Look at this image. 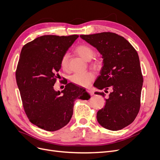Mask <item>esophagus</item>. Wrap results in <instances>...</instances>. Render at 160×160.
<instances>
[{
  "label": "esophagus",
  "mask_w": 160,
  "mask_h": 160,
  "mask_svg": "<svg viewBox=\"0 0 160 160\" xmlns=\"http://www.w3.org/2000/svg\"><path fill=\"white\" fill-rule=\"evenodd\" d=\"M86 91H87L88 93H89L90 94V95H93V94H94L93 92L91 89H87Z\"/></svg>",
  "instance_id": "34e87169"
}]
</instances>
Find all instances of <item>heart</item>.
I'll list each match as a JSON object with an SVG mask.
<instances>
[{"mask_svg": "<svg viewBox=\"0 0 160 160\" xmlns=\"http://www.w3.org/2000/svg\"><path fill=\"white\" fill-rule=\"evenodd\" d=\"M75 52L78 55L82 58H83L86 61H90L95 55V52L93 49L89 45L86 44H82L78 45L75 49ZM69 56L68 54H65L62 56L61 61V66L63 70L68 71L69 64H68ZM94 67L99 66V63L95 62L93 64ZM93 78V75L89 72H78L71 76V81L73 83L83 87H86L90 84Z\"/></svg>", "mask_w": 160, "mask_h": 160, "instance_id": "heart-1", "label": "heart"}]
</instances>
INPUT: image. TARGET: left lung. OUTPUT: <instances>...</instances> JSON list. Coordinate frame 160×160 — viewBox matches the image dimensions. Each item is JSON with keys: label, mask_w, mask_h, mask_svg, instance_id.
<instances>
[{"label": "left lung", "mask_w": 160, "mask_h": 160, "mask_svg": "<svg viewBox=\"0 0 160 160\" xmlns=\"http://www.w3.org/2000/svg\"><path fill=\"white\" fill-rule=\"evenodd\" d=\"M80 37L102 55L103 67L93 86L105 92L109 88L113 90L104 108L98 111L97 120L106 129H122L134 121L140 110L143 76L138 53L126 39L115 33ZM95 93L105 96L103 92Z\"/></svg>", "instance_id": "1"}]
</instances>
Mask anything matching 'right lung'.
Wrapping results in <instances>:
<instances>
[{"label":"right lung","mask_w":160,"mask_h":160,"mask_svg":"<svg viewBox=\"0 0 160 160\" xmlns=\"http://www.w3.org/2000/svg\"><path fill=\"white\" fill-rule=\"evenodd\" d=\"M78 38L43 35L22 49L16 78L23 107L29 121L45 131H55L67 125L75 100L90 98L85 89L72 83L61 92L54 89L61 58Z\"/></svg>","instance_id":"right-lung-1"}]
</instances>
